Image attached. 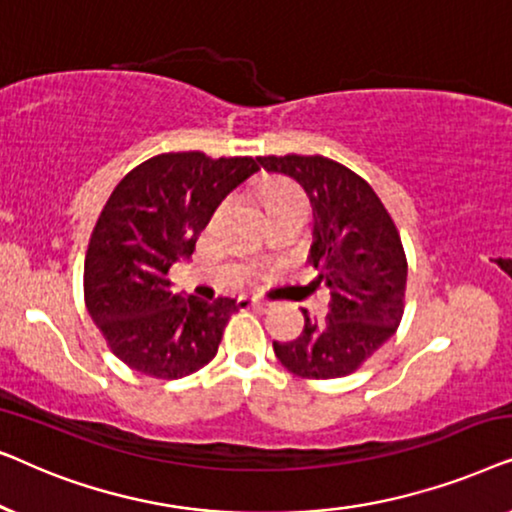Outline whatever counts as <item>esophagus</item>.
<instances>
[{"mask_svg":"<svg viewBox=\"0 0 512 512\" xmlns=\"http://www.w3.org/2000/svg\"><path fill=\"white\" fill-rule=\"evenodd\" d=\"M237 305H240L242 310H261V312L268 310V303H263V300H258L254 296H240L237 298Z\"/></svg>","mask_w":512,"mask_h":512,"instance_id":"1","label":"esophagus"}]
</instances>
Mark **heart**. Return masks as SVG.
<instances>
[{"label":"heart","mask_w":512,"mask_h":512,"mask_svg":"<svg viewBox=\"0 0 512 512\" xmlns=\"http://www.w3.org/2000/svg\"><path fill=\"white\" fill-rule=\"evenodd\" d=\"M296 198H303V195H300V191H298L296 186H291V184H275V186H270L268 191H265V207L279 205V202L296 200Z\"/></svg>","instance_id":"obj_1"}]
</instances>
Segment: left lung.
Here are the masks:
<instances>
[{"label": "left lung", "mask_w": 512, "mask_h": 512, "mask_svg": "<svg viewBox=\"0 0 512 512\" xmlns=\"http://www.w3.org/2000/svg\"><path fill=\"white\" fill-rule=\"evenodd\" d=\"M263 170L291 177L312 205L310 263L331 289L326 321H312L296 340L272 342L293 375L331 380L354 373L403 317L408 261L401 235L366 179L324 156H263Z\"/></svg>", "instance_id": "left-lung-1"}]
</instances>
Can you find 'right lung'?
<instances>
[{
  "label": "right lung",
  "mask_w": 512,
  "mask_h": 512,
  "mask_svg": "<svg viewBox=\"0 0 512 512\" xmlns=\"http://www.w3.org/2000/svg\"><path fill=\"white\" fill-rule=\"evenodd\" d=\"M256 172L254 158L160 153L109 195L90 235L83 293L90 319L125 366L179 380L214 359L240 305L174 293L167 272L193 254L216 207Z\"/></svg>",
  "instance_id": "obj_1"
}]
</instances>
